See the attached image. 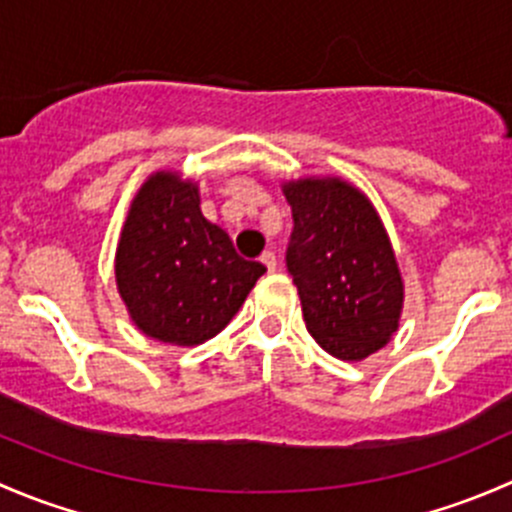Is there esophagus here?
<instances>
[{
    "mask_svg": "<svg viewBox=\"0 0 512 512\" xmlns=\"http://www.w3.org/2000/svg\"><path fill=\"white\" fill-rule=\"evenodd\" d=\"M260 262L267 267V272H275L277 270V257H275V252H272V250L262 252Z\"/></svg>",
    "mask_w": 512,
    "mask_h": 512,
    "instance_id": "1",
    "label": "esophagus"
}]
</instances>
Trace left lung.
I'll list each match as a JSON object with an SVG mask.
<instances>
[{"label":"left lung","instance_id":"8db88e82","mask_svg":"<svg viewBox=\"0 0 512 512\" xmlns=\"http://www.w3.org/2000/svg\"><path fill=\"white\" fill-rule=\"evenodd\" d=\"M292 208L285 262L314 342L359 361L399 327L404 285L394 250L369 200L342 180L285 185Z\"/></svg>","mask_w":512,"mask_h":512}]
</instances>
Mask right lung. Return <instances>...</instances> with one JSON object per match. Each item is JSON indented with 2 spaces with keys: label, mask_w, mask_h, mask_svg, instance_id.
I'll return each instance as SVG.
<instances>
[{
  "label": "right lung",
  "mask_w": 512,
  "mask_h": 512,
  "mask_svg": "<svg viewBox=\"0 0 512 512\" xmlns=\"http://www.w3.org/2000/svg\"><path fill=\"white\" fill-rule=\"evenodd\" d=\"M265 265L235 252L200 213L198 185L156 173L138 190L116 252V282L133 322L158 342L193 347L235 317Z\"/></svg>",
  "instance_id": "1"
}]
</instances>
